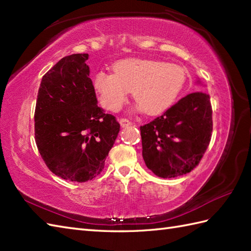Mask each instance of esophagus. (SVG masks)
<instances>
[{
  "instance_id": "34e87169",
  "label": "esophagus",
  "mask_w": 251,
  "mask_h": 251,
  "mask_svg": "<svg viewBox=\"0 0 251 251\" xmlns=\"http://www.w3.org/2000/svg\"><path fill=\"white\" fill-rule=\"evenodd\" d=\"M119 122L121 124V127H126V126L130 125V121L127 119H119Z\"/></svg>"
}]
</instances>
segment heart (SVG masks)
<instances>
[{"label":"heart","instance_id":"b5f03b06","mask_svg":"<svg viewBox=\"0 0 251 251\" xmlns=\"http://www.w3.org/2000/svg\"><path fill=\"white\" fill-rule=\"evenodd\" d=\"M113 72H96L94 88L100 103L110 111H117L132 92L138 108L148 114H159L172 105L182 90L186 74L174 63L130 58L117 61Z\"/></svg>","mask_w":251,"mask_h":251}]
</instances>
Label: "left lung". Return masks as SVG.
Returning a JSON list of instances; mask_svg holds the SVG:
<instances>
[{
	"mask_svg": "<svg viewBox=\"0 0 251 251\" xmlns=\"http://www.w3.org/2000/svg\"><path fill=\"white\" fill-rule=\"evenodd\" d=\"M142 156L157 177L175 178L193 170L211 139L209 95H186L155 120L140 127Z\"/></svg>",
	"mask_w": 251,
	"mask_h": 251,
	"instance_id": "8db88e82",
	"label": "left lung"
}]
</instances>
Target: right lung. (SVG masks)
Returning <instances> with one entry per match:
<instances>
[{
	"mask_svg": "<svg viewBox=\"0 0 251 251\" xmlns=\"http://www.w3.org/2000/svg\"><path fill=\"white\" fill-rule=\"evenodd\" d=\"M88 54L63 57L42 78L37 94L35 142L58 177L86 182L102 172L120 124L99 108Z\"/></svg>",
	"mask_w": 251,
	"mask_h": 251,
	"instance_id": "add662e5",
	"label": "right lung"
}]
</instances>
